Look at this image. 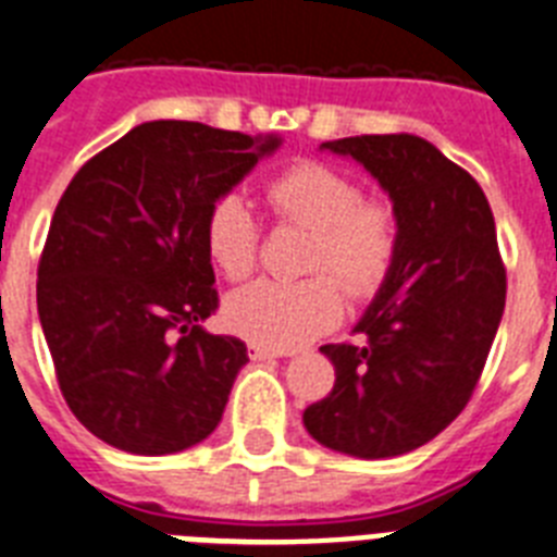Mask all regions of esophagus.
I'll return each mask as SVG.
<instances>
[{"label":"esophagus","instance_id":"obj_1","mask_svg":"<svg viewBox=\"0 0 557 557\" xmlns=\"http://www.w3.org/2000/svg\"><path fill=\"white\" fill-rule=\"evenodd\" d=\"M248 356H251L253 361H265V358H283V356H288V352H280V349H269V347H260V344H251V347H248Z\"/></svg>","mask_w":557,"mask_h":557}]
</instances>
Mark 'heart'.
Masks as SVG:
<instances>
[{"instance_id":"b5f03b06","label":"heart","mask_w":557,"mask_h":557,"mask_svg":"<svg viewBox=\"0 0 557 557\" xmlns=\"http://www.w3.org/2000/svg\"><path fill=\"white\" fill-rule=\"evenodd\" d=\"M269 208L283 222L314 231L300 283L260 280L225 300V323L236 335L269 349H295L330 332L344 314V289L370 297L387 280L398 251L393 205L364 196L347 170L323 161H297L265 185ZM205 245L227 280H245L260 260V222L251 205L225 193L205 219ZM336 280L332 281L331 277Z\"/></svg>"}]
</instances>
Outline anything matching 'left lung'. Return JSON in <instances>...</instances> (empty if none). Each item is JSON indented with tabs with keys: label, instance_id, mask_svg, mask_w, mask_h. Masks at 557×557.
Returning <instances> with one entry per match:
<instances>
[{
	"label": "left lung",
	"instance_id": "left-lung-1",
	"mask_svg": "<svg viewBox=\"0 0 557 557\" xmlns=\"http://www.w3.org/2000/svg\"><path fill=\"white\" fill-rule=\"evenodd\" d=\"M321 150L364 164L393 201L398 251L358 321L326 344L335 387L304 410L312 440L358 459L401 457L448 428L483 375L506 269L483 187L419 135H356Z\"/></svg>",
	"mask_w": 557,
	"mask_h": 557
}]
</instances>
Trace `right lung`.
Listing matches in <instances>:
<instances>
[{
  "instance_id": "add662e5",
  "label": "right lung",
  "mask_w": 557,
  "mask_h": 557,
  "mask_svg": "<svg viewBox=\"0 0 557 557\" xmlns=\"http://www.w3.org/2000/svg\"><path fill=\"white\" fill-rule=\"evenodd\" d=\"M277 135L150 121L77 170L37 269V312L77 422L126 454L208 440L248 349L210 335L216 312L205 219Z\"/></svg>"
}]
</instances>
